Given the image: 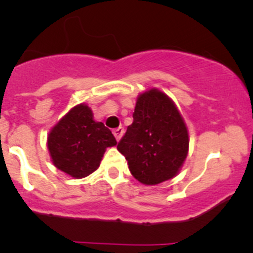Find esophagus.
<instances>
[{
	"instance_id": "obj_1",
	"label": "esophagus",
	"mask_w": 253,
	"mask_h": 253,
	"mask_svg": "<svg viewBox=\"0 0 253 253\" xmlns=\"http://www.w3.org/2000/svg\"><path fill=\"white\" fill-rule=\"evenodd\" d=\"M124 132H125V129L123 128V127H119V128L113 130V134H114L115 138H117V140L119 141L121 139V136L124 135Z\"/></svg>"
}]
</instances>
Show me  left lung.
Instances as JSON below:
<instances>
[{"label":"left lung","instance_id":"8db88e82","mask_svg":"<svg viewBox=\"0 0 253 253\" xmlns=\"http://www.w3.org/2000/svg\"><path fill=\"white\" fill-rule=\"evenodd\" d=\"M189 149V135L172 100L158 89L136 98L133 123L118 144L134 178L156 185L178 173Z\"/></svg>","mask_w":253,"mask_h":253}]
</instances>
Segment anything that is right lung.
Returning a JSON list of instances; mask_svg holds the SVG:
<instances>
[{
  "mask_svg": "<svg viewBox=\"0 0 253 253\" xmlns=\"http://www.w3.org/2000/svg\"><path fill=\"white\" fill-rule=\"evenodd\" d=\"M117 145L114 135L94 120L91 109L81 103L58 121L47 136V147L57 169L83 178L100 167L107 147Z\"/></svg>",
  "mask_w": 253,
  "mask_h": 253,
  "instance_id": "add662e5",
  "label": "right lung"
}]
</instances>
